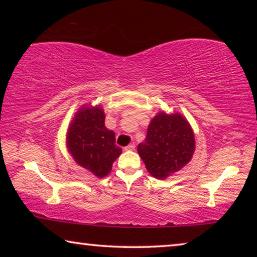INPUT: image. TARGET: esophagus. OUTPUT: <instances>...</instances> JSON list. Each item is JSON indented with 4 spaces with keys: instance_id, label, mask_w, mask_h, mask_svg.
I'll return each mask as SVG.
<instances>
[{
    "instance_id": "1",
    "label": "esophagus",
    "mask_w": 257,
    "mask_h": 257,
    "mask_svg": "<svg viewBox=\"0 0 257 257\" xmlns=\"http://www.w3.org/2000/svg\"><path fill=\"white\" fill-rule=\"evenodd\" d=\"M135 147H136V146H135V144H130V145H128V146H125L124 150H125V151H134Z\"/></svg>"
}]
</instances>
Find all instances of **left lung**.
Returning <instances> with one entry per match:
<instances>
[{
	"label": "left lung",
	"instance_id": "left-lung-1",
	"mask_svg": "<svg viewBox=\"0 0 257 257\" xmlns=\"http://www.w3.org/2000/svg\"><path fill=\"white\" fill-rule=\"evenodd\" d=\"M137 150L147 171L162 180L179 171L193 158L194 133L179 113L161 112L152 119L145 142Z\"/></svg>",
	"mask_w": 257,
	"mask_h": 257
}]
</instances>
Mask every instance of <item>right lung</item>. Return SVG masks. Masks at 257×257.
I'll return each instance as SVG.
<instances>
[{"label":"right lung","instance_id":"obj_1","mask_svg":"<svg viewBox=\"0 0 257 257\" xmlns=\"http://www.w3.org/2000/svg\"><path fill=\"white\" fill-rule=\"evenodd\" d=\"M102 107L85 106L77 112L68 130L67 146L76 162L97 178L105 177L122 150L115 134L104 124Z\"/></svg>","mask_w":257,"mask_h":257}]
</instances>
